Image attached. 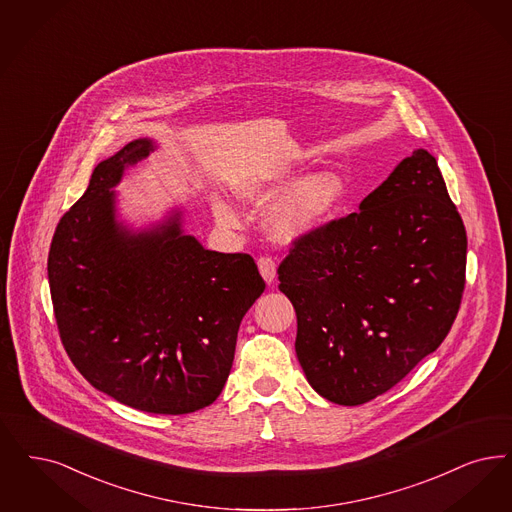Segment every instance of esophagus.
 I'll use <instances>...</instances> for the list:
<instances>
[{
  "mask_svg": "<svg viewBox=\"0 0 512 512\" xmlns=\"http://www.w3.org/2000/svg\"><path fill=\"white\" fill-rule=\"evenodd\" d=\"M257 266H259V272L265 278L266 284H272L276 280V263L272 257H259Z\"/></svg>",
  "mask_w": 512,
  "mask_h": 512,
  "instance_id": "obj_1",
  "label": "esophagus"
}]
</instances>
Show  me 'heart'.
<instances>
[{
    "label": "heart",
    "instance_id": "b5f03b06",
    "mask_svg": "<svg viewBox=\"0 0 512 512\" xmlns=\"http://www.w3.org/2000/svg\"><path fill=\"white\" fill-rule=\"evenodd\" d=\"M293 183L291 173H278L268 179H255L238 186V194L253 204H266L282 194ZM343 181L337 173L324 171L310 175L305 181L289 190L282 202L274 205L266 215V230L274 240L291 242L305 236L322 225L343 198ZM217 219L226 226L238 223L236 213L225 202L215 204Z\"/></svg>",
    "mask_w": 512,
    "mask_h": 512
}]
</instances>
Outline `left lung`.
<instances>
[{"instance_id":"1","label":"left lung","mask_w":512,"mask_h":512,"mask_svg":"<svg viewBox=\"0 0 512 512\" xmlns=\"http://www.w3.org/2000/svg\"><path fill=\"white\" fill-rule=\"evenodd\" d=\"M465 268L463 219L419 148L358 213L297 238L278 266L310 387L360 406L400 383L450 333Z\"/></svg>"}]
</instances>
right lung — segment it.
<instances>
[{"instance_id":"right-lung-1","label":"right lung","mask_w":512,"mask_h":512,"mask_svg":"<svg viewBox=\"0 0 512 512\" xmlns=\"http://www.w3.org/2000/svg\"><path fill=\"white\" fill-rule=\"evenodd\" d=\"M152 150L137 139L95 167L53 234L47 276L62 345L83 377L125 406L183 415L221 394L265 280L251 255L184 234L181 211L141 232L116 221L112 188Z\"/></svg>"}]
</instances>
